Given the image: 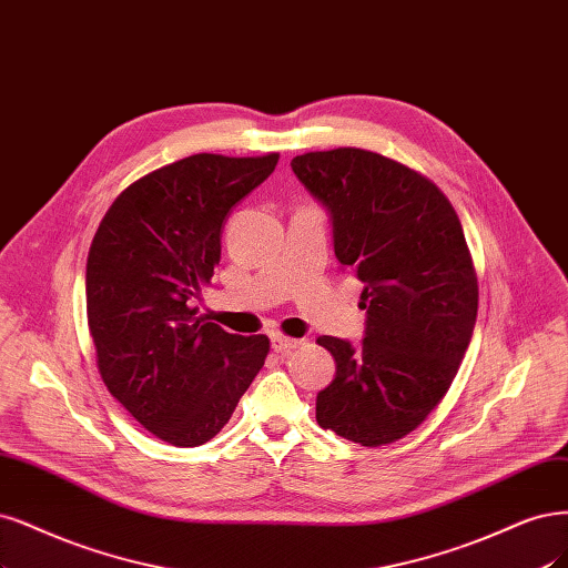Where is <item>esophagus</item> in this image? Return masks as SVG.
Wrapping results in <instances>:
<instances>
[{"instance_id": "obj_1", "label": "esophagus", "mask_w": 568, "mask_h": 568, "mask_svg": "<svg viewBox=\"0 0 568 568\" xmlns=\"http://www.w3.org/2000/svg\"><path fill=\"white\" fill-rule=\"evenodd\" d=\"M303 341L298 338H286V336H272V349L275 352H282V355H286V352L301 347Z\"/></svg>"}]
</instances>
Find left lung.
Wrapping results in <instances>:
<instances>
[{
  "label": "left lung",
  "instance_id": "left-lung-1",
  "mask_svg": "<svg viewBox=\"0 0 568 568\" xmlns=\"http://www.w3.org/2000/svg\"><path fill=\"white\" fill-rule=\"evenodd\" d=\"M291 169L364 284V341L317 338L336 359L317 423L362 446L393 444L442 402L473 338L479 288L463 225L435 183L376 152H307Z\"/></svg>",
  "mask_w": 568,
  "mask_h": 568
}]
</instances>
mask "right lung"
<instances>
[{
	"label": "right lung",
	"mask_w": 568,
	"mask_h": 568,
	"mask_svg": "<svg viewBox=\"0 0 568 568\" xmlns=\"http://www.w3.org/2000/svg\"><path fill=\"white\" fill-rule=\"evenodd\" d=\"M280 154H192L112 202L87 261V317L110 395L162 442L216 437L265 364V336H237L194 307L221 261L227 213Z\"/></svg>",
	"instance_id": "add662e5"
}]
</instances>
